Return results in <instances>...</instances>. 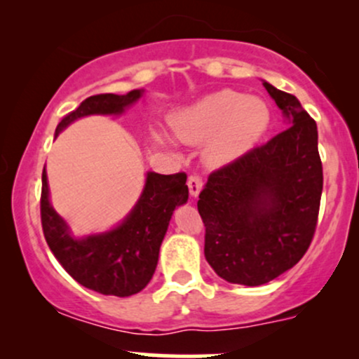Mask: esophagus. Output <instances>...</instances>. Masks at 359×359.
<instances>
[{
    "mask_svg": "<svg viewBox=\"0 0 359 359\" xmlns=\"http://www.w3.org/2000/svg\"><path fill=\"white\" fill-rule=\"evenodd\" d=\"M189 185V192H191L192 197L199 196V192L203 191V179L199 175H191L187 180Z\"/></svg>",
    "mask_w": 359,
    "mask_h": 359,
    "instance_id": "obj_1",
    "label": "esophagus"
}]
</instances>
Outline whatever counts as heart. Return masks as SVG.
<instances>
[{
    "label": "heart",
    "instance_id": "heart-1",
    "mask_svg": "<svg viewBox=\"0 0 359 359\" xmlns=\"http://www.w3.org/2000/svg\"><path fill=\"white\" fill-rule=\"evenodd\" d=\"M270 119V108L263 100L221 89L174 114L170 128L184 143L209 137L205 158L221 165L246 154L269 130Z\"/></svg>",
    "mask_w": 359,
    "mask_h": 359
}]
</instances>
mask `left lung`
I'll list each match as a JSON object with an SVG mask.
<instances>
[{
  "mask_svg": "<svg viewBox=\"0 0 359 359\" xmlns=\"http://www.w3.org/2000/svg\"><path fill=\"white\" fill-rule=\"evenodd\" d=\"M263 86L288 128L214 170L197 201L205 259L226 282L248 287L269 283L306 255L323 194L316 121L297 97Z\"/></svg>",
  "mask_w": 359,
  "mask_h": 359,
  "instance_id": "left-lung-1",
  "label": "left lung"
}]
</instances>
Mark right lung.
<instances>
[{"mask_svg": "<svg viewBox=\"0 0 359 359\" xmlns=\"http://www.w3.org/2000/svg\"><path fill=\"white\" fill-rule=\"evenodd\" d=\"M142 94V89H135L125 96H90L81 102L79 108L62 118L55 135L82 116L121 114L125 108L137 102ZM185 180L187 175L184 172L172 175L148 172L145 189L137 205L121 224L108 233L76 240L48 201L47 172L43 167L40 216L48 248L64 270L86 288L116 297L138 294L154 277L160 245L174 209L187 203L189 187Z\"/></svg>", "mask_w": 359, "mask_h": 359, "instance_id": "right-lung-1", "label": "right lung"}]
</instances>
